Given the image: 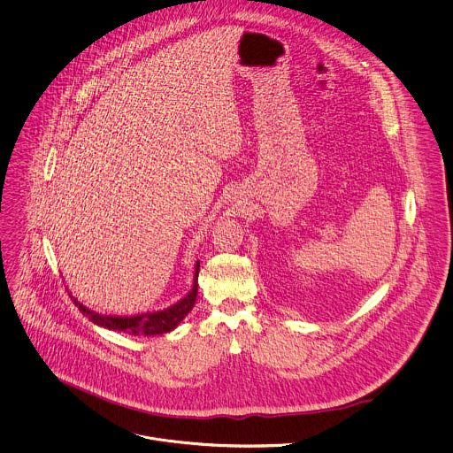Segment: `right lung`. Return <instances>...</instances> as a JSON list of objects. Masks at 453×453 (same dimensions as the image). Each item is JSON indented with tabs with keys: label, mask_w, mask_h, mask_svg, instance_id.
I'll use <instances>...</instances> for the list:
<instances>
[{
	"label": "right lung",
	"mask_w": 453,
	"mask_h": 453,
	"mask_svg": "<svg viewBox=\"0 0 453 453\" xmlns=\"http://www.w3.org/2000/svg\"><path fill=\"white\" fill-rule=\"evenodd\" d=\"M197 275H199V265L196 266V279H194L192 291L176 305L160 312H150V314H141L134 318H112V316H100L96 312H91L86 307H82V303H79L77 300H73V303L79 307L82 314L88 316L89 321H93L98 326L118 330V332H128L132 335H144V337L162 335L174 330L181 323V319L192 311L197 296Z\"/></svg>",
	"instance_id": "obj_1"
}]
</instances>
